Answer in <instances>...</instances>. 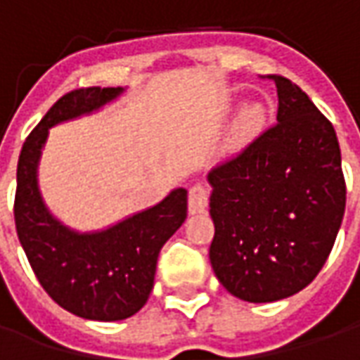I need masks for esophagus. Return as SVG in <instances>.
<instances>
[{
    "label": "esophagus",
    "mask_w": 360,
    "mask_h": 360,
    "mask_svg": "<svg viewBox=\"0 0 360 360\" xmlns=\"http://www.w3.org/2000/svg\"><path fill=\"white\" fill-rule=\"evenodd\" d=\"M208 206V191L204 185H193L188 188V212L191 214H200Z\"/></svg>",
    "instance_id": "esophagus-1"
}]
</instances>
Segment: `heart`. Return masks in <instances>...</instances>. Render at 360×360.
Masks as SVG:
<instances>
[{
    "mask_svg": "<svg viewBox=\"0 0 360 360\" xmlns=\"http://www.w3.org/2000/svg\"><path fill=\"white\" fill-rule=\"evenodd\" d=\"M264 117L266 111L260 103H247V105H243L241 111L235 117L231 142L233 144H243V142L249 141L250 136H255L258 129L262 127Z\"/></svg>",
    "mask_w": 360,
    "mask_h": 360,
    "instance_id": "b5f03b06",
    "label": "heart"
}]
</instances>
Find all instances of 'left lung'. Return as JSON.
<instances>
[{
  "label": "left lung",
  "mask_w": 360,
  "mask_h": 360,
  "mask_svg": "<svg viewBox=\"0 0 360 360\" xmlns=\"http://www.w3.org/2000/svg\"><path fill=\"white\" fill-rule=\"evenodd\" d=\"M278 89V123L208 173L219 283L243 301L299 293L322 270L345 212L333 125L295 82Z\"/></svg>",
  "instance_id": "1"
}]
</instances>
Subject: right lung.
<instances>
[{"instance_id":"obj_1","label":"right lung","mask_w":360,"mask_h":360,"mask_svg":"<svg viewBox=\"0 0 360 360\" xmlns=\"http://www.w3.org/2000/svg\"><path fill=\"white\" fill-rule=\"evenodd\" d=\"M119 94V86H90L61 96L28 134L17 165L15 226L36 278L61 309L100 322L125 320L146 304L158 255L187 218L185 188H175L156 206L92 233L63 226L46 208L38 188V164L50 129L89 115Z\"/></svg>"}]
</instances>
